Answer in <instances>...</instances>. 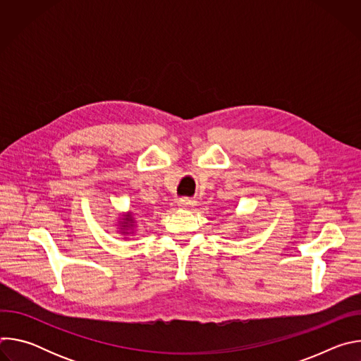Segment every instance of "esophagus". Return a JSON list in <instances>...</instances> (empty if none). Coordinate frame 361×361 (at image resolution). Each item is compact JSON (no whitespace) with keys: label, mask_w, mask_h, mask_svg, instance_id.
I'll list each match as a JSON object with an SVG mask.
<instances>
[{"label":"esophagus","mask_w":361,"mask_h":361,"mask_svg":"<svg viewBox=\"0 0 361 361\" xmlns=\"http://www.w3.org/2000/svg\"><path fill=\"white\" fill-rule=\"evenodd\" d=\"M177 205H178L180 209L188 210V209H191L192 205H194V201H191V200H188V198H180V200L177 201Z\"/></svg>","instance_id":"34e87169"}]
</instances>
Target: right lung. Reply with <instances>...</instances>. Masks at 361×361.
Listing matches in <instances>:
<instances>
[{
	"label": "right lung",
	"instance_id": "obj_1",
	"mask_svg": "<svg viewBox=\"0 0 361 361\" xmlns=\"http://www.w3.org/2000/svg\"><path fill=\"white\" fill-rule=\"evenodd\" d=\"M121 219H118V233L123 235H130L135 233V226L137 220L134 217V213L127 212L126 214H120Z\"/></svg>",
	"mask_w": 361,
	"mask_h": 361
}]
</instances>
